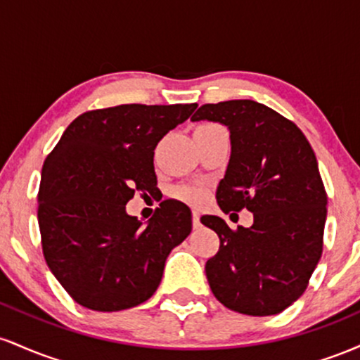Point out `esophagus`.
<instances>
[{"label":"esophagus","mask_w":360,"mask_h":360,"mask_svg":"<svg viewBox=\"0 0 360 360\" xmlns=\"http://www.w3.org/2000/svg\"><path fill=\"white\" fill-rule=\"evenodd\" d=\"M200 218H201V214H200V213H198V212H193V226H194V229H200V226H201Z\"/></svg>","instance_id":"34e87169"}]
</instances>
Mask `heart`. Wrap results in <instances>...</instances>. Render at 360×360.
Masks as SVG:
<instances>
[{
	"label": "heart",
	"mask_w": 360,
	"mask_h": 360,
	"mask_svg": "<svg viewBox=\"0 0 360 360\" xmlns=\"http://www.w3.org/2000/svg\"><path fill=\"white\" fill-rule=\"evenodd\" d=\"M174 196L188 201V203H198V201L203 200L205 189L200 186H179V188H176Z\"/></svg>",
	"instance_id": "1"
}]
</instances>
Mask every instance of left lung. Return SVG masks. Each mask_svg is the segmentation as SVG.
Returning a JSON list of instances; mask_svg holds the SVG:
<instances>
[{
	"mask_svg": "<svg viewBox=\"0 0 360 360\" xmlns=\"http://www.w3.org/2000/svg\"><path fill=\"white\" fill-rule=\"evenodd\" d=\"M191 120L229 128L232 152L218 206L254 213L252 226L237 230L214 214L201 217L220 237L205 266L210 288L233 311L278 315L303 295L323 249L326 193L315 152L295 123L257 101L203 105Z\"/></svg>",
	"mask_w": 360,
	"mask_h": 360,
	"instance_id": "8db88e82",
	"label": "left lung"
}]
</instances>
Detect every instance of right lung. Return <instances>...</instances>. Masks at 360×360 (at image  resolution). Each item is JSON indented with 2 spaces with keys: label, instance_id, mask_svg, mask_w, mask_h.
I'll return each instance as SVG.
<instances>
[{
  "label": "right lung",
  "instance_id": "right-lung-1",
  "mask_svg": "<svg viewBox=\"0 0 360 360\" xmlns=\"http://www.w3.org/2000/svg\"><path fill=\"white\" fill-rule=\"evenodd\" d=\"M193 105H120L82 113L42 167L39 226L49 269L81 307L143 303L167 255L193 229L191 210L166 200L147 223L127 213L135 191L155 193L154 150Z\"/></svg>",
  "mask_w": 360,
  "mask_h": 360
}]
</instances>
